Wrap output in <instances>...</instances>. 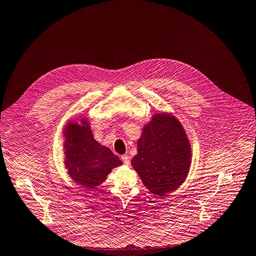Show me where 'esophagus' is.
Here are the masks:
<instances>
[{"instance_id":"esophagus-1","label":"esophagus","mask_w":256,"mask_h":256,"mask_svg":"<svg viewBox=\"0 0 256 256\" xmlns=\"http://www.w3.org/2000/svg\"><path fill=\"white\" fill-rule=\"evenodd\" d=\"M122 162H124V164H130V156H128V154H124V156H122Z\"/></svg>"}]
</instances>
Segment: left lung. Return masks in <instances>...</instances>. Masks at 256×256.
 <instances>
[{
	"label": "left lung",
	"mask_w": 256,
	"mask_h": 256,
	"mask_svg": "<svg viewBox=\"0 0 256 256\" xmlns=\"http://www.w3.org/2000/svg\"><path fill=\"white\" fill-rule=\"evenodd\" d=\"M190 160V144L180 122L158 114L144 126L132 166L150 192L164 196L184 182Z\"/></svg>",
	"instance_id": "1"
}]
</instances>
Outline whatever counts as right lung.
<instances>
[{
  "label": "right lung",
  "instance_id": "add662e5",
  "mask_svg": "<svg viewBox=\"0 0 256 256\" xmlns=\"http://www.w3.org/2000/svg\"><path fill=\"white\" fill-rule=\"evenodd\" d=\"M82 122V126L72 122L66 128V166L76 182L94 188L122 162L110 148L94 140L88 122Z\"/></svg>",
  "mask_w": 256,
  "mask_h": 256
}]
</instances>
